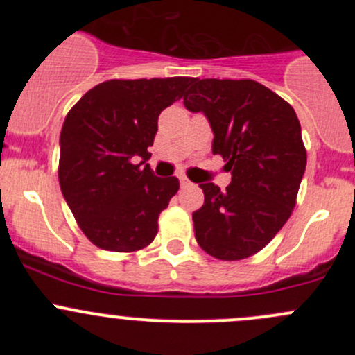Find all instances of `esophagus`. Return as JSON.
Here are the masks:
<instances>
[{"mask_svg":"<svg viewBox=\"0 0 355 355\" xmlns=\"http://www.w3.org/2000/svg\"><path fill=\"white\" fill-rule=\"evenodd\" d=\"M180 185L182 187H189L191 185V180L187 177H180Z\"/></svg>","mask_w":355,"mask_h":355,"instance_id":"obj_1","label":"esophagus"}]
</instances>
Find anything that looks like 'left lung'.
Wrapping results in <instances>:
<instances>
[{"instance_id":"8db88e82","label":"left lung","mask_w":355,"mask_h":355,"mask_svg":"<svg viewBox=\"0 0 355 355\" xmlns=\"http://www.w3.org/2000/svg\"><path fill=\"white\" fill-rule=\"evenodd\" d=\"M185 108L204 113L213 155L232 171L227 191L199 184L202 207L192 213L196 241L209 256L239 261L259 252L287 223L306 170L295 111L256 80L192 78Z\"/></svg>"}]
</instances>
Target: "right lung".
Segmentation results:
<instances>
[{
    "mask_svg": "<svg viewBox=\"0 0 355 355\" xmlns=\"http://www.w3.org/2000/svg\"><path fill=\"white\" fill-rule=\"evenodd\" d=\"M191 80H106L68 111L60 134V187L78 227L99 249L134 252L155 241L159 213L180 184L142 164L151 157L157 116L182 99ZM135 157L141 164H133Z\"/></svg>",
    "mask_w": 355,
    "mask_h": 355,
    "instance_id": "right-lung-1",
    "label": "right lung"
}]
</instances>
